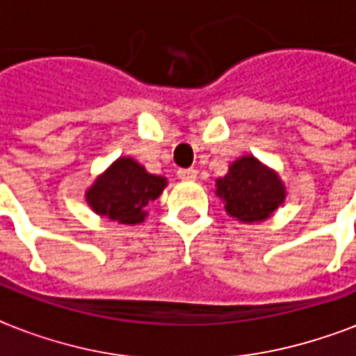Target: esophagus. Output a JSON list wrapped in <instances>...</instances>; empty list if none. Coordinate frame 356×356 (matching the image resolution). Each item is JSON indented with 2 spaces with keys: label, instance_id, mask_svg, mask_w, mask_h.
<instances>
[{
  "label": "esophagus",
  "instance_id": "esophagus-1",
  "mask_svg": "<svg viewBox=\"0 0 356 356\" xmlns=\"http://www.w3.org/2000/svg\"><path fill=\"white\" fill-rule=\"evenodd\" d=\"M178 178L184 181H193L197 178V170L195 168H180L178 170Z\"/></svg>",
  "mask_w": 356,
  "mask_h": 356
}]
</instances>
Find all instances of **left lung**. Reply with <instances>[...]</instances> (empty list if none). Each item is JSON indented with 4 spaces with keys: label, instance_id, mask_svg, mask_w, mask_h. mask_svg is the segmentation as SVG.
<instances>
[{
    "label": "left lung",
    "instance_id": "left-lung-1",
    "mask_svg": "<svg viewBox=\"0 0 356 356\" xmlns=\"http://www.w3.org/2000/svg\"><path fill=\"white\" fill-rule=\"evenodd\" d=\"M216 195L232 218L243 224H260L284 203L286 188L273 168L254 155H243L216 180Z\"/></svg>",
    "mask_w": 356,
    "mask_h": 356
}]
</instances>
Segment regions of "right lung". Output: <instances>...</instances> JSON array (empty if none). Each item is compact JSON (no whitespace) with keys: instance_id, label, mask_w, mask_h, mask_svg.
<instances>
[{"instance_id":"right-lung-1","label":"right lung","mask_w":356,"mask_h":356,"mask_svg":"<svg viewBox=\"0 0 356 356\" xmlns=\"http://www.w3.org/2000/svg\"><path fill=\"white\" fill-rule=\"evenodd\" d=\"M167 178L149 175L132 157H119L85 191V201L98 216L118 224H142L146 207L163 193Z\"/></svg>"}]
</instances>
